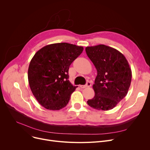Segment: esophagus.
I'll list each match as a JSON object with an SVG mask.
<instances>
[{
    "instance_id": "34e87169",
    "label": "esophagus",
    "mask_w": 150,
    "mask_h": 150,
    "mask_svg": "<svg viewBox=\"0 0 150 150\" xmlns=\"http://www.w3.org/2000/svg\"><path fill=\"white\" fill-rule=\"evenodd\" d=\"M90 86H91V83L89 81L87 82V83H86L85 85H80V87L81 88H88V87H90Z\"/></svg>"
}]
</instances>
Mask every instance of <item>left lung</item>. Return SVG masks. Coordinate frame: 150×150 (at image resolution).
I'll return each mask as SVG.
<instances>
[{
  "instance_id": "left-lung-1",
  "label": "left lung",
  "mask_w": 150,
  "mask_h": 150,
  "mask_svg": "<svg viewBox=\"0 0 150 150\" xmlns=\"http://www.w3.org/2000/svg\"><path fill=\"white\" fill-rule=\"evenodd\" d=\"M85 50L97 71L92 86L95 96L87 103L99 111L112 109L128 92L132 77L129 63L119 50L103 44Z\"/></svg>"
}]
</instances>
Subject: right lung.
Wrapping results in <instances>:
<instances>
[{"mask_svg":"<svg viewBox=\"0 0 150 150\" xmlns=\"http://www.w3.org/2000/svg\"><path fill=\"white\" fill-rule=\"evenodd\" d=\"M83 47L66 42L44 46L31 59L28 80L33 96L45 108L57 111L64 108L76 88L68 80L69 69Z\"/></svg>","mask_w":150,"mask_h":150,"instance_id":"add662e5","label":"right lung"}]
</instances>
